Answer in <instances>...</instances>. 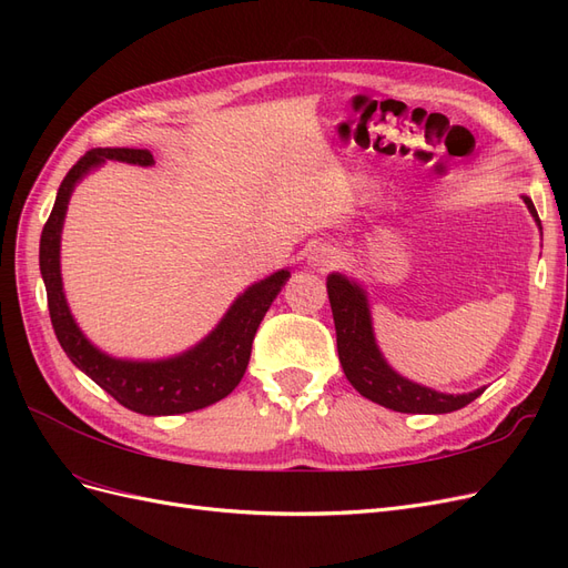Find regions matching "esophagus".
Here are the masks:
<instances>
[{"mask_svg": "<svg viewBox=\"0 0 568 568\" xmlns=\"http://www.w3.org/2000/svg\"><path fill=\"white\" fill-rule=\"evenodd\" d=\"M338 257H341V255H338V251H336L334 246H329V244H320V246L311 248V253H307V265L324 270V267H332V265H336V263H338Z\"/></svg>", "mask_w": 568, "mask_h": 568, "instance_id": "esophagus-1", "label": "esophagus"}]
</instances>
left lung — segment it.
<instances>
[{"instance_id":"8db88e82","label":"left lung","mask_w":568,"mask_h":568,"mask_svg":"<svg viewBox=\"0 0 568 568\" xmlns=\"http://www.w3.org/2000/svg\"><path fill=\"white\" fill-rule=\"evenodd\" d=\"M521 199L532 220H536L538 230L542 232L536 205H532L528 196ZM326 294H329L332 303L336 348L343 374L367 400L395 412H407V415H445V412H455L469 405L486 390L476 388L471 393H440L436 388L409 382L407 376L398 374L386 363L384 353L379 351L372 326L367 288L357 280L346 277V274L332 272L326 277Z\"/></svg>"}]
</instances>
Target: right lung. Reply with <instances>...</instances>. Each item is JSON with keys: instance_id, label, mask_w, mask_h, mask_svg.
Wrapping results in <instances>:
<instances>
[{"instance_id": "obj_1", "label": "right lung", "mask_w": 568, "mask_h": 568, "mask_svg": "<svg viewBox=\"0 0 568 568\" xmlns=\"http://www.w3.org/2000/svg\"><path fill=\"white\" fill-rule=\"evenodd\" d=\"M106 161L142 168L156 163L149 149H92L63 178L54 209H51L40 239V272L57 338L63 353L71 357V363L80 372L88 374L94 384L132 412L149 417H168L209 407L227 398L242 382L248 367L253 336L272 301L288 282L291 272L277 270L270 277L251 284L244 294L234 298L209 336H203L196 346L173 357L128 359L97 348L82 334L65 301L61 280V232L75 186Z\"/></svg>"}]
</instances>
